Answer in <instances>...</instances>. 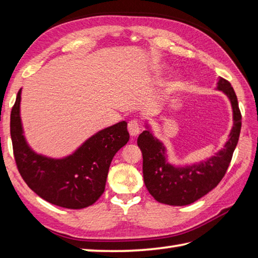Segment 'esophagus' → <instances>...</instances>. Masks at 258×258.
Here are the masks:
<instances>
[{
    "label": "esophagus",
    "instance_id": "obj_1",
    "mask_svg": "<svg viewBox=\"0 0 258 258\" xmlns=\"http://www.w3.org/2000/svg\"><path fill=\"white\" fill-rule=\"evenodd\" d=\"M127 128H128L130 135L133 136V138H135V136H138L140 134L141 127H140L139 122L136 119H131L130 120L128 125H127Z\"/></svg>",
    "mask_w": 258,
    "mask_h": 258
}]
</instances>
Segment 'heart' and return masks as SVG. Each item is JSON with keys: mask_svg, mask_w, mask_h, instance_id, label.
<instances>
[{"mask_svg": "<svg viewBox=\"0 0 258 258\" xmlns=\"http://www.w3.org/2000/svg\"><path fill=\"white\" fill-rule=\"evenodd\" d=\"M162 70H163V68H161V71H162Z\"/></svg>", "mask_w": 258, "mask_h": 258, "instance_id": "b5f03b06", "label": "heart"}]
</instances>
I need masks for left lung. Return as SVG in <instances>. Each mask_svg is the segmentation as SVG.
Returning <instances> with one entry per match:
<instances>
[{
  "label": "left lung",
  "instance_id": "obj_1",
  "mask_svg": "<svg viewBox=\"0 0 258 258\" xmlns=\"http://www.w3.org/2000/svg\"><path fill=\"white\" fill-rule=\"evenodd\" d=\"M217 90L231 101L234 124L224 149L214 156L197 164L176 167L167 162L165 146L152 134L149 126L140 134L138 145L143 155L144 183L157 202L173 206L191 204L215 188L225 175L239 139L242 115L231 83L220 78Z\"/></svg>",
  "mask_w": 258,
  "mask_h": 258
}]
</instances>
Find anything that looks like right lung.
Listing matches in <instances>:
<instances>
[{"label":"right lung","mask_w":258,"mask_h":258,"mask_svg":"<svg viewBox=\"0 0 258 258\" xmlns=\"http://www.w3.org/2000/svg\"><path fill=\"white\" fill-rule=\"evenodd\" d=\"M20 89L11 112V139L16 166L27 186L56 206L80 210L100 199L105 189L114 155L127 143V123L122 120L86 140L73 154L51 158L33 151L23 135Z\"/></svg>","instance_id":"right-lung-1"}]
</instances>
